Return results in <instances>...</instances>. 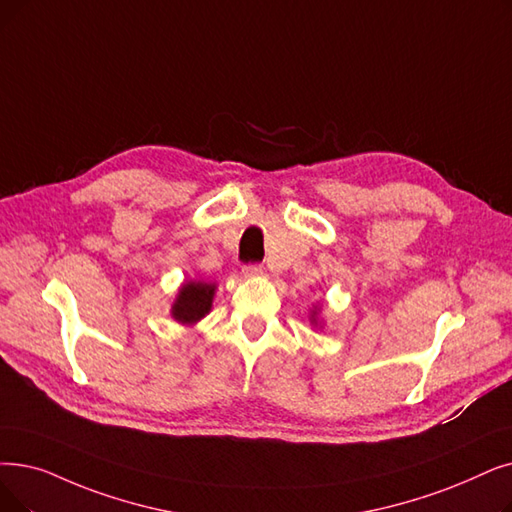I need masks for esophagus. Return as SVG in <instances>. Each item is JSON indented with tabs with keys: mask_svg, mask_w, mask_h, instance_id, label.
Returning <instances> with one entry per match:
<instances>
[{
	"mask_svg": "<svg viewBox=\"0 0 512 512\" xmlns=\"http://www.w3.org/2000/svg\"><path fill=\"white\" fill-rule=\"evenodd\" d=\"M263 274H265V270H263L261 263H249V265H244V268H242L244 278H257V276H263Z\"/></svg>",
	"mask_w": 512,
	"mask_h": 512,
	"instance_id": "1",
	"label": "esophagus"
}]
</instances>
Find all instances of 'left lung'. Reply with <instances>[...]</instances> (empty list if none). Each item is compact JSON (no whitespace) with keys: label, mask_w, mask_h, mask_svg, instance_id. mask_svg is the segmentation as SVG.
Segmentation results:
<instances>
[{"label":"left lung","mask_w":512,"mask_h":512,"mask_svg":"<svg viewBox=\"0 0 512 512\" xmlns=\"http://www.w3.org/2000/svg\"><path fill=\"white\" fill-rule=\"evenodd\" d=\"M311 324H318V309L314 307V311H311Z\"/></svg>","instance_id":"obj_1"}]
</instances>
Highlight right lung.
<instances>
[{"instance_id":"right-lung-1","label":"right lung","mask_w":512,"mask_h":512,"mask_svg":"<svg viewBox=\"0 0 512 512\" xmlns=\"http://www.w3.org/2000/svg\"><path fill=\"white\" fill-rule=\"evenodd\" d=\"M215 288V284H207L201 280H186L171 305L173 320L186 326L203 320L211 311Z\"/></svg>"}]
</instances>
